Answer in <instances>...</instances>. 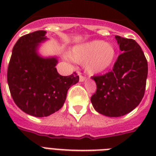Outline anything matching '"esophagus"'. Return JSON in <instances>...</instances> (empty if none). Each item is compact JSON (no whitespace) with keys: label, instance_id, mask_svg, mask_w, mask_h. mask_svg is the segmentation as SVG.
Masks as SVG:
<instances>
[{"label":"esophagus","instance_id":"34e87169","mask_svg":"<svg viewBox=\"0 0 156 156\" xmlns=\"http://www.w3.org/2000/svg\"><path fill=\"white\" fill-rule=\"evenodd\" d=\"M85 80H86V78L84 77V76H82V75L79 76V81H80V82H84Z\"/></svg>","mask_w":156,"mask_h":156}]
</instances>
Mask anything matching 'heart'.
<instances>
[{
    "instance_id": "b5f03b06",
    "label": "heart",
    "mask_w": 156,
    "mask_h": 156,
    "mask_svg": "<svg viewBox=\"0 0 156 156\" xmlns=\"http://www.w3.org/2000/svg\"><path fill=\"white\" fill-rule=\"evenodd\" d=\"M116 56V48L112 43L95 40L74 45L68 54L77 63L84 62V69L90 75L102 73L113 64Z\"/></svg>"
}]
</instances>
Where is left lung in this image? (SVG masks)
<instances>
[{
    "mask_svg": "<svg viewBox=\"0 0 156 156\" xmlns=\"http://www.w3.org/2000/svg\"><path fill=\"white\" fill-rule=\"evenodd\" d=\"M122 53L112 71L92 79L97 86L90 101L99 113L119 117L130 112L143 100L147 78V61L135 40L115 36Z\"/></svg>",
    "mask_w": 156,
    "mask_h": 156,
    "instance_id": "1",
    "label": "left lung"
}]
</instances>
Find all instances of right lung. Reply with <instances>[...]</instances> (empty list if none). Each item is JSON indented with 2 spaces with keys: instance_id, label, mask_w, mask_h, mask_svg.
Segmentation results:
<instances>
[{
  "instance_id": "add662e5",
  "label": "right lung",
  "mask_w": 156,
  "mask_h": 156,
  "mask_svg": "<svg viewBox=\"0 0 156 156\" xmlns=\"http://www.w3.org/2000/svg\"><path fill=\"white\" fill-rule=\"evenodd\" d=\"M45 30L23 35L13 46L9 64L7 81L11 96L19 108L36 117H44L62 108L67 91L78 83L75 73H57L56 56H43L40 44L47 41Z\"/></svg>"
}]
</instances>
